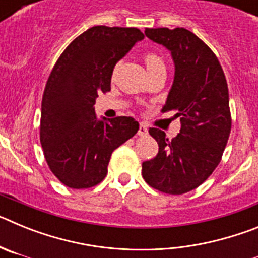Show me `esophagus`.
<instances>
[{"label":"esophagus","instance_id":"1","mask_svg":"<svg viewBox=\"0 0 258 258\" xmlns=\"http://www.w3.org/2000/svg\"><path fill=\"white\" fill-rule=\"evenodd\" d=\"M149 134V129L146 126L145 124H140V127H138V136L143 137V136H147Z\"/></svg>","mask_w":258,"mask_h":258}]
</instances>
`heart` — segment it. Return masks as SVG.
<instances>
[{
	"label": "heart",
	"mask_w": 258,
	"mask_h": 258,
	"mask_svg": "<svg viewBox=\"0 0 258 258\" xmlns=\"http://www.w3.org/2000/svg\"><path fill=\"white\" fill-rule=\"evenodd\" d=\"M143 60H145V64H146V67H147V70H149L150 75L154 74V72H156L157 70L165 68L164 59L161 58L159 54H156V52H154V51L146 52L145 55H143ZM118 68H120V63H116L115 67H113V71H112V76H115V75L117 74Z\"/></svg>",
	"instance_id": "1"
}]
</instances>
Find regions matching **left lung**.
<instances>
[{"label":"left lung","mask_w":258,"mask_h":258,"mask_svg":"<svg viewBox=\"0 0 258 258\" xmlns=\"http://www.w3.org/2000/svg\"><path fill=\"white\" fill-rule=\"evenodd\" d=\"M145 33L172 52L174 81L163 111H175L181 131L169 140L150 127L159 152L142 164V175L151 187L181 195L208 178L227 145L231 115L226 77L214 52L188 29L146 28Z\"/></svg>","instance_id":"obj_1"}]
</instances>
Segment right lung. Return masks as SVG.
<instances>
[{
  "instance_id": "1",
  "label": "right lung",
  "mask_w": 258,
  "mask_h": 258,
  "mask_svg": "<svg viewBox=\"0 0 258 258\" xmlns=\"http://www.w3.org/2000/svg\"><path fill=\"white\" fill-rule=\"evenodd\" d=\"M138 28L95 26L56 60L41 104L40 142L50 170L71 188L101 183L113 150L138 132L129 116L98 120V93L111 90L115 64L143 40Z\"/></svg>"
}]
</instances>
